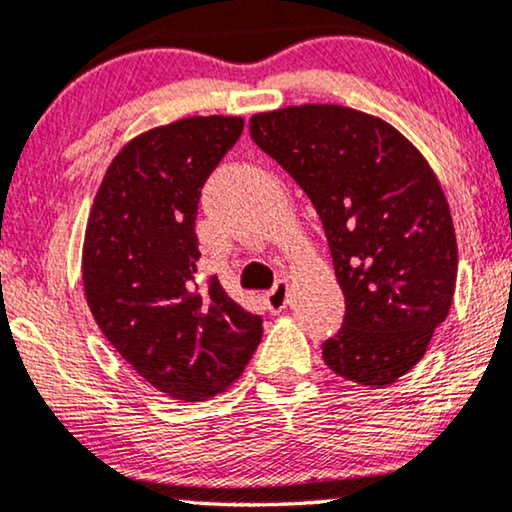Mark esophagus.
I'll return each instance as SVG.
<instances>
[{
  "label": "esophagus",
  "mask_w": 512,
  "mask_h": 512,
  "mask_svg": "<svg viewBox=\"0 0 512 512\" xmlns=\"http://www.w3.org/2000/svg\"><path fill=\"white\" fill-rule=\"evenodd\" d=\"M264 302H267L271 313L283 311L285 306H288V281H278L274 288L264 295Z\"/></svg>",
  "instance_id": "obj_1"
}]
</instances>
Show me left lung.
I'll list each match as a JSON object with an SVG mask.
<instances>
[{"label": "left lung", "instance_id": "left-lung-1", "mask_svg": "<svg viewBox=\"0 0 512 512\" xmlns=\"http://www.w3.org/2000/svg\"><path fill=\"white\" fill-rule=\"evenodd\" d=\"M250 138L323 222L346 302L325 363L363 386L393 384L424 358L454 297L459 257L438 177L393 126L349 107L255 114Z\"/></svg>", "mask_w": 512, "mask_h": 512}]
</instances>
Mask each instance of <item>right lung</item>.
Here are the masks:
<instances>
[{
	"mask_svg": "<svg viewBox=\"0 0 512 512\" xmlns=\"http://www.w3.org/2000/svg\"><path fill=\"white\" fill-rule=\"evenodd\" d=\"M243 133L241 117H189L128 142L95 194L84 290L95 323L156 391L194 403L241 377L262 318L199 281L201 189Z\"/></svg>",
	"mask_w": 512,
	"mask_h": 512,
	"instance_id": "add662e5",
	"label": "right lung"
}]
</instances>
